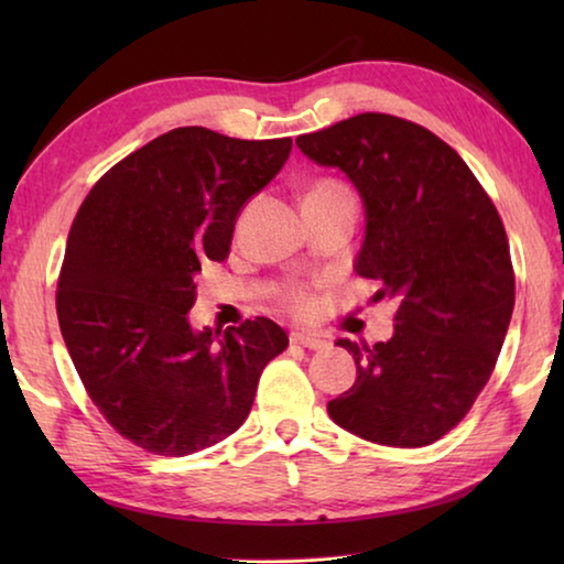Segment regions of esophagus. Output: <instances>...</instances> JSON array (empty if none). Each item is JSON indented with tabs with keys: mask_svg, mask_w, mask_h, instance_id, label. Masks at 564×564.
Wrapping results in <instances>:
<instances>
[{
	"mask_svg": "<svg viewBox=\"0 0 564 564\" xmlns=\"http://www.w3.org/2000/svg\"><path fill=\"white\" fill-rule=\"evenodd\" d=\"M291 343L293 346H301V348H311V350H321V348H326L328 343L323 340V338H316V336H311V333H291Z\"/></svg>",
	"mask_w": 564,
	"mask_h": 564,
	"instance_id": "34e87169",
	"label": "esophagus"
}]
</instances>
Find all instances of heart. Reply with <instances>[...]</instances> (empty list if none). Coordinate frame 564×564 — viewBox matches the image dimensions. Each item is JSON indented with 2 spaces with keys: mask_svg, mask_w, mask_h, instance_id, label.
Masks as SVG:
<instances>
[{
  "mask_svg": "<svg viewBox=\"0 0 564 564\" xmlns=\"http://www.w3.org/2000/svg\"><path fill=\"white\" fill-rule=\"evenodd\" d=\"M340 188H346V186L338 184L336 178H321L318 184L308 191V194H313V191H340ZM281 299H283L285 305H289V308L299 311V313L311 308V293L301 283H289V285H285V289L281 291Z\"/></svg>",
  "mask_w": 564,
  "mask_h": 564,
  "instance_id": "heart-1",
  "label": "heart"
}]
</instances>
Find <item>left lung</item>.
<instances>
[{
    "label": "left lung",
    "mask_w": 564,
    "mask_h": 564,
    "mask_svg": "<svg viewBox=\"0 0 564 564\" xmlns=\"http://www.w3.org/2000/svg\"><path fill=\"white\" fill-rule=\"evenodd\" d=\"M295 144L336 166L366 206L356 273L393 299L395 333L340 338L358 378L328 415L362 441L423 447L460 423L498 362L514 305L510 243L492 198L441 137L390 113H358Z\"/></svg>",
    "instance_id": "obj_1"
}]
</instances>
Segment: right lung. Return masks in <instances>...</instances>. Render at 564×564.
<instances>
[{"instance_id":"1","label":"right lung","mask_w":564,"mask_h":564,"mask_svg":"<svg viewBox=\"0 0 564 564\" xmlns=\"http://www.w3.org/2000/svg\"><path fill=\"white\" fill-rule=\"evenodd\" d=\"M291 139L204 127L161 133L111 166L66 241L56 316L91 403L147 453L181 457L251 413L263 368L289 348L271 318L191 330L196 273L224 261L238 212L279 174Z\"/></svg>"}]
</instances>
